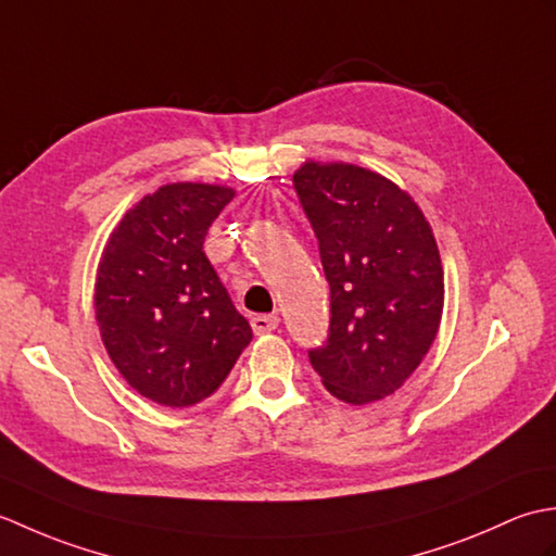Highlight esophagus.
I'll use <instances>...</instances> for the list:
<instances>
[{"mask_svg": "<svg viewBox=\"0 0 556 556\" xmlns=\"http://www.w3.org/2000/svg\"><path fill=\"white\" fill-rule=\"evenodd\" d=\"M251 327L255 334H267V332H275L279 327V317L277 315H255L251 320Z\"/></svg>", "mask_w": 556, "mask_h": 556, "instance_id": "1", "label": "esophagus"}]
</instances>
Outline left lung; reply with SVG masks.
I'll return each instance as SVG.
<instances>
[{
  "label": "left lung",
  "instance_id": "8db88e82",
  "mask_svg": "<svg viewBox=\"0 0 556 556\" xmlns=\"http://www.w3.org/2000/svg\"><path fill=\"white\" fill-rule=\"evenodd\" d=\"M293 186L332 291L329 337L311 363L332 396L375 404L408 380L440 332L444 269L432 227L404 188L358 164L308 160Z\"/></svg>",
  "mask_w": 556,
  "mask_h": 556
}]
</instances>
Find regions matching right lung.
<instances>
[{
    "mask_svg": "<svg viewBox=\"0 0 556 556\" xmlns=\"http://www.w3.org/2000/svg\"><path fill=\"white\" fill-rule=\"evenodd\" d=\"M233 195L219 184H164L104 243L96 279L102 344L124 380L160 406L215 394L253 339L203 251Z\"/></svg>",
    "mask_w": 556,
    "mask_h": 556,
    "instance_id": "1",
    "label": "right lung"
}]
</instances>
